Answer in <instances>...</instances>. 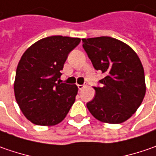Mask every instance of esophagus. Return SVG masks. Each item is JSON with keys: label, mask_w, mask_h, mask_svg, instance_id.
Wrapping results in <instances>:
<instances>
[{"label": "esophagus", "mask_w": 156, "mask_h": 156, "mask_svg": "<svg viewBox=\"0 0 156 156\" xmlns=\"http://www.w3.org/2000/svg\"><path fill=\"white\" fill-rule=\"evenodd\" d=\"M77 86H78V88H79V90H81V89H83V88L85 87V85H80V84H78Z\"/></svg>", "instance_id": "obj_1"}]
</instances>
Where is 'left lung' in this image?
Masks as SVG:
<instances>
[{"instance_id": "1", "label": "left lung", "mask_w": 156, "mask_h": 156, "mask_svg": "<svg viewBox=\"0 0 156 156\" xmlns=\"http://www.w3.org/2000/svg\"><path fill=\"white\" fill-rule=\"evenodd\" d=\"M82 46L96 70L105 77L95 96L87 103L95 119L118 124L127 121L141 104L146 94L144 69L134 49L108 36L82 39Z\"/></svg>"}]
</instances>
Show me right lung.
Masks as SVG:
<instances>
[{"label":"right lung","mask_w":156,"mask_h":156,"mask_svg":"<svg viewBox=\"0 0 156 156\" xmlns=\"http://www.w3.org/2000/svg\"><path fill=\"white\" fill-rule=\"evenodd\" d=\"M80 41V38L48 36L34 42L22 55L14 91L22 114L34 124L55 126L62 122L74 104L77 86L57 80L69 54Z\"/></svg>","instance_id":"add662e5"}]
</instances>
